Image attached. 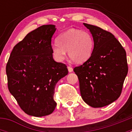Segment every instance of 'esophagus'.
<instances>
[{"mask_svg":"<svg viewBox=\"0 0 132 132\" xmlns=\"http://www.w3.org/2000/svg\"><path fill=\"white\" fill-rule=\"evenodd\" d=\"M67 69H68V71L69 73H71V72H72L73 71V69L71 67H70V66H68V67H67Z\"/></svg>","mask_w":132,"mask_h":132,"instance_id":"esophagus-1","label":"esophagus"}]
</instances>
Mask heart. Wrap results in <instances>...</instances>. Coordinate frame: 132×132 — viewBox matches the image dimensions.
I'll return each instance as SVG.
<instances>
[{"instance_id": "obj_1", "label": "heart", "mask_w": 132, "mask_h": 132, "mask_svg": "<svg viewBox=\"0 0 132 132\" xmlns=\"http://www.w3.org/2000/svg\"><path fill=\"white\" fill-rule=\"evenodd\" d=\"M93 48L94 41L89 32L72 28L58 36L57 42L52 45V52L55 60L58 62L64 60L67 52L74 62L82 63L89 59Z\"/></svg>"}]
</instances>
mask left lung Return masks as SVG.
<instances>
[{"mask_svg": "<svg viewBox=\"0 0 132 132\" xmlns=\"http://www.w3.org/2000/svg\"><path fill=\"white\" fill-rule=\"evenodd\" d=\"M83 24L91 32L94 49L89 59L73 71L79 78L83 101L93 108H101L120 96L128 71L126 53L112 33Z\"/></svg>", "mask_w": 132, "mask_h": 132, "instance_id": "8db88e82", "label": "left lung"}]
</instances>
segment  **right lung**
Returning a JSON list of instances; mask_svg holds the SVG:
<instances>
[{"label": "right lung", "mask_w": 132, "mask_h": 132, "mask_svg": "<svg viewBox=\"0 0 132 132\" xmlns=\"http://www.w3.org/2000/svg\"><path fill=\"white\" fill-rule=\"evenodd\" d=\"M54 25H43L16 44L7 62L8 88L26 114L42 117L52 114L56 83L68 74L66 65L53 60Z\"/></svg>", "instance_id": "right-lung-1"}]
</instances>
